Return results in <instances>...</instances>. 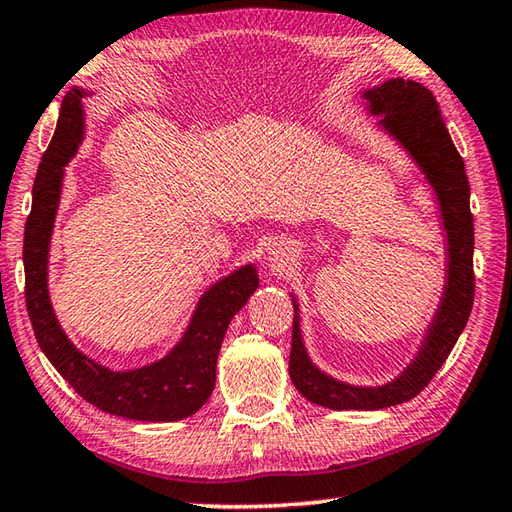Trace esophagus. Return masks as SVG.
Masks as SVG:
<instances>
[{
  "mask_svg": "<svg viewBox=\"0 0 512 512\" xmlns=\"http://www.w3.org/2000/svg\"><path fill=\"white\" fill-rule=\"evenodd\" d=\"M296 254H298V247L294 241H289V238H278V241L271 243L267 249L269 267L283 269L289 260H294Z\"/></svg>",
  "mask_w": 512,
  "mask_h": 512,
  "instance_id": "1",
  "label": "esophagus"
}]
</instances>
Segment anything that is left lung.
I'll return each instance as SVG.
<instances>
[{"mask_svg": "<svg viewBox=\"0 0 512 512\" xmlns=\"http://www.w3.org/2000/svg\"><path fill=\"white\" fill-rule=\"evenodd\" d=\"M362 99L369 117L378 119V130L409 156L424 176V183L431 187L444 232L446 276L440 302L417 344L415 356L393 380L375 387L333 378L311 360L302 340L298 298L289 294L294 305L289 353L291 382L309 402L331 411H380L415 398L433 380L462 336L475 296L471 187L462 156L455 150L431 90L398 77L367 88Z\"/></svg>", "mask_w": 512, "mask_h": 512, "instance_id": "8db88e82", "label": "left lung"}]
</instances>
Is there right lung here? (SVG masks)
<instances>
[{"mask_svg": "<svg viewBox=\"0 0 512 512\" xmlns=\"http://www.w3.org/2000/svg\"><path fill=\"white\" fill-rule=\"evenodd\" d=\"M90 95L95 92L79 86L66 92L55 137L35 176L33 210L24 232L28 316L44 356L83 400L128 420L176 422L194 415L212 395L218 351L229 322L258 289V269L256 263L241 265L207 287L179 342L163 358L143 367L110 369L75 347L52 309L48 258L66 165L86 139L83 97Z\"/></svg>", "mask_w": 512, "mask_h": 512, "instance_id": "obj_1", "label": "right lung"}]
</instances>
